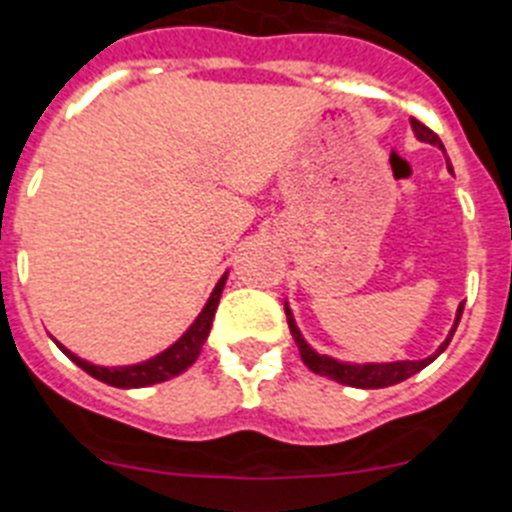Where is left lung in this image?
Returning a JSON list of instances; mask_svg holds the SVG:
<instances>
[{
  "mask_svg": "<svg viewBox=\"0 0 512 512\" xmlns=\"http://www.w3.org/2000/svg\"><path fill=\"white\" fill-rule=\"evenodd\" d=\"M411 127H413V132H416L418 140L428 142V145H436L439 150H444L439 135H436L434 130H428L426 124L418 122L416 117H411ZM449 170H451V165H449ZM462 311H464V303L457 308V321H454V326H451L449 336H446V342L441 344V347L436 349V354H431V357L418 359V362L403 359V362H385V365H349V362H339V359H331V357H326V354L313 352V349L306 344V339L301 336V331H298L290 308L285 306V316H288L290 334H293V339H296L303 365H306L311 372H316V375L329 377V380L342 382V385H349V388H362V390H377V388H388V385H398V382L408 380V377H413L416 372H421L426 365H431V362H434V359L439 357L446 347H449L451 336H454V331H457V326H459V319H462Z\"/></svg>",
  "mask_w": 512,
  "mask_h": 512,
  "instance_id": "obj_1",
  "label": "left lung"
}]
</instances>
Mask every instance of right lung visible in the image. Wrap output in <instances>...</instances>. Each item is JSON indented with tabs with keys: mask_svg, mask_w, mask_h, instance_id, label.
<instances>
[{
	"mask_svg": "<svg viewBox=\"0 0 512 512\" xmlns=\"http://www.w3.org/2000/svg\"><path fill=\"white\" fill-rule=\"evenodd\" d=\"M224 283H227V275H222V280H219V283H216V288L211 290V298L206 301L204 311L199 313V319L188 326L186 334H183L181 339L173 344V347H168L165 352H160L158 357L147 359V362H140V365L99 367V365H91V362H86V359L76 357L73 352H68L63 344H58V342L55 344H58V347H61L63 352H66L68 357H71L73 362L81 367V370L89 372V375L96 377V380L107 382V385H112V388H145V385L165 382V380H170V377L181 375L183 370H188V367L196 362V357L201 354V347H204L206 336H209V331H211V321H214L216 306H219V298H222Z\"/></svg>",
	"mask_w": 512,
	"mask_h": 512,
	"instance_id": "obj_1",
	"label": "right lung"
}]
</instances>
